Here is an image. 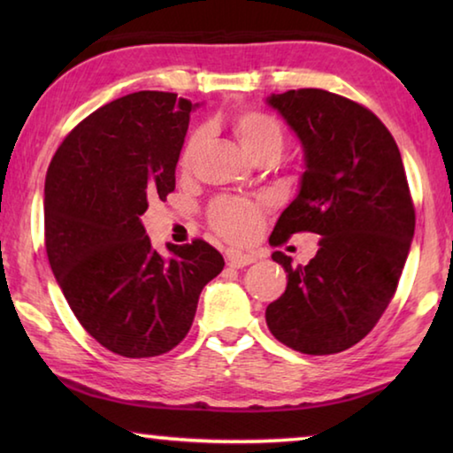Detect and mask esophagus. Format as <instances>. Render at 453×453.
I'll list each match as a JSON object with an SVG mask.
<instances>
[{"mask_svg": "<svg viewBox=\"0 0 453 453\" xmlns=\"http://www.w3.org/2000/svg\"><path fill=\"white\" fill-rule=\"evenodd\" d=\"M256 259H257V257H256L254 254H250V251H237V250H227V251H226V262H227V265H229V267H237V270H240V267H245V265L254 264Z\"/></svg>", "mask_w": 453, "mask_h": 453, "instance_id": "34e87169", "label": "esophagus"}]
</instances>
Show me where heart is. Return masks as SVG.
<instances>
[{"mask_svg":"<svg viewBox=\"0 0 453 453\" xmlns=\"http://www.w3.org/2000/svg\"><path fill=\"white\" fill-rule=\"evenodd\" d=\"M232 132L237 143L242 145V150L251 159L264 156V153L280 156L283 148L281 126L272 116L262 111L245 110L235 113L232 119ZM203 132H196L188 140L180 157V167L183 172H189L191 165H194L197 153L203 145ZM210 221L221 235L235 242H245L256 234L259 211L254 203L243 202V199H219L211 205Z\"/></svg>","mask_w":453,"mask_h":453,"instance_id":"1","label":"heart"}]
</instances>
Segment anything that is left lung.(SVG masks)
<instances>
[{"instance_id": "left-lung-1", "label": "left lung", "mask_w": 453, "mask_h": 453, "mask_svg": "<svg viewBox=\"0 0 453 453\" xmlns=\"http://www.w3.org/2000/svg\"><path fill=\"white\" fill-rule=\"evenodd\" d=\"M265 104L300 140V189L270 243L319 234L308 265L273 251L288 288L265 310L275 340L310 356L356 346L386 311L410 254L416 213L400 150L370 110L324 89H289Z\"/></svg>"}]
</instances>
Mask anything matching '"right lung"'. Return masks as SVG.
<instances>
[{
	"mask_svg": "<svg viewBox=\"0 0 453 453\" xmlns=\"http://www.w3.org/2000/svg\"><path fill=\"white\" fill-rule=\"evenodd\" d=\"M199 104L135 91L88 116L45 178V250L86 332L113 354L153 357L188 335L224 257L202 240L153 250L142 216L175 189V165Z\"/></svg>",
	"mask_w": 453,
	"mask_h": 453,
	"instance_id": "right-lung-1",
	"label": "right lung"
}]
</instances>
